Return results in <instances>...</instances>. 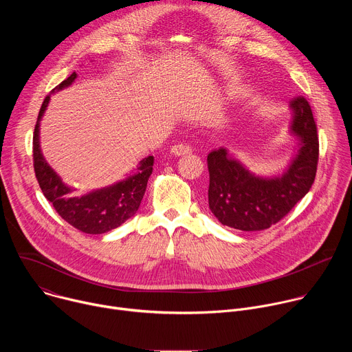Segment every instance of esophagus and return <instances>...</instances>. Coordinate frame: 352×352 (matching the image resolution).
Segmentation results:
<instances>
[{"instance_id":"1","label":"esophagus","mask_w":352,"mask_h":352,"mask_svg":"<svg viewBox=\"0 0 352 352\" xmlns=\"http://www.w3.org/2000/svg\"><path fill=\"white\" fill-rule=\"evenodd\" d=\"M171 155H174V156H188V155H190L192 153V148L188 146V144H175V146H173L171 147Z\"/></svg>"}]
</instances>
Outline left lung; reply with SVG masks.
<instances>
[{
  "label": "left lung",
  "mask_w": 352,
  "mask_h": 352,
  "mask_svg": "<svg viewBox=\"0 0 352 352\" xmlns=\"http://www.w3.org/2000/svg\"><path fill=\"white\" fill-rule=\"evenodd\" d=\"M289 133L296 139L288 166L276 175H256L220 147L208 156L209 208L217 220L241 231H261L280 221L311 189L318 167V129L309 103H289Z\"/></svg>",
  "instance_id": "1"
}]
</instances>
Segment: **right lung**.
Masks as SVG:
<instances>
[{
  "mask_svg": "<svg viewBox=\"0 0 352 352\" xmlns=\"http://www.w3.org/2000/svg\"><path fill=\"white\" fill-rule=\"evenodd\" d=\"M76 76L74 72L63 80L44 98L41 104L33 135L34 173L41 192L67 223L86 234H104L120 227L136 214L147 186V179L153 171L155 157L147 156L142 159L132 174L113 185L93 189L80 196L74 195L76 188L63 182L61 177L45 162L41 153L40 121L52 94L71 86Z\"/></svg>",
  "mask_w": 352,
  "mask_h": 352,
  "instance_id": "obj_1",
  "label": "right lung"
}]
</instances>
